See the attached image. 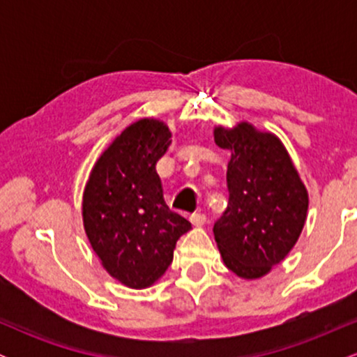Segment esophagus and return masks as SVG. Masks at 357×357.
<instances>
[{
	"label": "esophagus",
	"mask_w": 357,
	"mask_h": 357,
	"mask_svg": "<svg viewBox=\"0 0 357 357\" xmlns=\"http://www.w3.org/2000/svg\"><path fill=\"white\" fill-rule=\"evenodd\" d=\"M190 221L195 227H203V225L206 223V216L202 215V213H192L190 216Z\"/></svg>",
	"instance_id": "1"
}]
</instances>
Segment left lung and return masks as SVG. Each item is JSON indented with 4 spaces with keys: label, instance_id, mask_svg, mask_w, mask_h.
I'll list each match as a JSON object with an SVG mask.
<instances>
[{
    "label": "left lung",
    "instance_id": "obj_1",
    "mask_svg": "<svg viewBox=\"0 0 357 357\" xmlns=\"http://www.w3.org/2000/svg\"><path fill=\"white\" fill-rule=\"evenodd\" d=\"M216 146L230 151V199L216 221L225 267L245 280L272 272L297 243L307 220L309 192L284 142L247 121L215 126Z\"/></svg>",
    "mask_w": 357,
    "mask_h": 357
}]
</instances>
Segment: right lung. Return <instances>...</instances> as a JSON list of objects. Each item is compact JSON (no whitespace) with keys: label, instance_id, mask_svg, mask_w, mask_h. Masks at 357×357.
Instances as JSON below:
<instances>
[{"label":"right lung","instance_id":"obj_1","mask_svg":"<svg viewBox=\"0 0 357 357\" xmlns=\"http://www.w3.org/2000/svg\"><path fill=\"white\" fill-rule=\"evenodd\" d=\"M171 137L165 121L139 119L105 147L84 188L90 247L105 272L129 289H147L165 275L176 241L191 230L167 208L155 173Z\"/></svg>","mask_w":357,"mask_h":357}]
</instances>
